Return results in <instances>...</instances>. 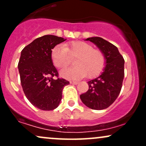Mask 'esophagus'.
Listing matches in <instances>:
<instances>
[{
    "label": "esophagus",
    "instance_id": "34e87169",
    "mask_svg": "<svg viewBox=\"0 0 146 146\" xmlns=\"http://www.w3.org/2000/svg\"><path fill=\"white\" fill-rule=\"evenodd\" d=\"M70 83H71V84L76 85V84H78L79 82H77V81H71V82H70Z\"/></svg>",
    "mask_w": 146,
    "mask_h": 146
}]
</instances>
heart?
I'll return each instance as SVG.
<instances>
[{"label":"heart","mask_w":146,"mask_h":146,"mask_svg":"<svg viewBox=\"0 0 146 146\" xmlns=\"http://www.w3.org/2000/svg\"><path fill=\"white\" fill-rule=\"evenodd\" d=\"M69 56L76 57L75 67L64 68L60 75L68 80H79L88 75L89 78L98 76L103 71L105 57L99 49L82 41H74L61 46L57 45L51 51L53 64L58 68H62L69 63Z\"/></svg>","instance_id":"1"}]
</instances>
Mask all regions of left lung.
<instances>
[{
	"label": "left lung",
	"mask_w": 146,
	"mask_h": 146,
	"mask_svg": "<svg viewBox=\"0 0 146 146\" xmlns=\"http://www.w3.org/2000/svg\"><path fill=\"white\" fill-rule=\"evenodd\" d=\"M89 40L104 53L106 66L98 78L88 82L86 93L80 95L82 102L93 110L109 107L119 95L124 78V60L115 45L100 37H91Z\"/></svg>",
	"instance_id": "left-lung-1"
}]
</instances>
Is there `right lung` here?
<instances>
[{
  "label": "right lung",
  "mask_w": 146,
  "mask_h": 146,
  "mask_svg": "<svg viewBox=\"0 0 146 146\" xmlns=\"http://www.w3.org/2000/svg\"><path fill=\"white\" fill-rule=\"evenodd\" d=\"M65 40L61 37L45 35L21 51L18 67L22 87L31 104L40 110L56 108L62 100L63 88L69 84L67 80L58 78L51 59L52 48Z\"/></svg>",
  "instance_id": "add662e5"
}]
</instances>
